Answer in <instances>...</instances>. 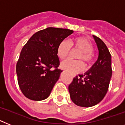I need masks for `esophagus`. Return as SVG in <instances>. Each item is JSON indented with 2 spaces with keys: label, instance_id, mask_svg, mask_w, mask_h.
Here are the masks:
<instances>
[{
  "label": "esophagus",
  "instance_id": "34e87169",
  "mask_svg": "<svg viewBox=\"0 0 125 125\" xmlns=\"http://www.w3.org/2000/svg\"><path fill=\"white\" fill-rule=\"evenodd\" d=\"M71 75L72 77H75V74H74V73H71Z\"/></svg>",
  "mask_w": 125,
  "mask_h": 125
}]
</instances>
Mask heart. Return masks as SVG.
Segmentation results:
<instances>
[{
  "instance_id": "1",
  "label": "heart",
  "mask_w": 125,
  "mask_h": 125,
  "mask_svg": "<svg viewBox=\"0 0 125 125\" xmlns=\"http://www.w3.org/2000/svg\"><path fill=\"white\" fill-rule=\"evenodd\" d=\"M78 50L81 52L77 57L79 60L83 61L86 65H90L93 60V46L89 40L83 37L75 38L70 41L63 40L57 47L56 53L58 58L65 59L69 55L70 50ZM81 61L66 60L62 63V68L72 72H79L84 69V65Z\"/></svg>"
}]
</instances>
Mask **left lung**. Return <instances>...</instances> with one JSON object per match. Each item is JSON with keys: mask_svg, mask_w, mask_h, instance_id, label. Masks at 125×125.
Listing matches in <instances>:
<instances>
[{"mask_svg": "<svg viewBox=\"0 0 125 125\" xmlns=\"http://www.w3.org/2000/svg\"><path fill=\"white\" fill-rule=\"evenodd\" d=\"M99 56L89 70L73 78L69 86L72 101L82 107H91L103 100L108 92L112 75L111 56L105 43L93 36Z\"/></svg>", "mask_w": 125, "mask_h": 125, "instance_id": "8db88e82", "label": "left lung"}]
</instances>
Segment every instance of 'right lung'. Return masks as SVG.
<instances>
[{"mask_svg":"<svg viewBox=\"0 0 125 125\" xmlns=\"http://www.w3.org/2000/svg\"><path fill=\"white\" fill-rule=\"evenodd\" d=\"M73 32L68 29L47 28L34 33L24 44L16 73L21 91L27 98L42 101L49 96L63 71L58 68V45Z\"/></svg>","mask_w":125,"mask_h":125,"instance_id":"right-lung-1","label":"right lung"}]
</instances>
